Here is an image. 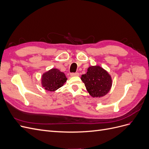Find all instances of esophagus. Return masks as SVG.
Masks as SVG:
<instances>
[{
  "instance_id": "esophagus-1",
  "label": "esophagus",
  "mask_w": 149,
  "mask_h": 149,
  "mask_svg": "<svg viewBox=\"0 0 149 149\" xmlns=\"http://www.w3.org/2000/svg\"><path fill=\"white\" fill-rule=\"evenodd\" d=\"M71 76H79V74L78 73H71L70 74Z\"/></svg>"
}]
</instances>
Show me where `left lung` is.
Instances as JSON below:
<instances>
[{"label": "left lung", "mask_w": 149, "mask_h": 149, "mask_svg": "<svg viewBox=\"0 0 149 149\" xmlns=\"http://www.w3.org/2000/svg\"><path fill=\"white\" fill-rule=\"evenodd\" d=\"M88 92L93 97H101L109 91L112 79L107 72L99 66L88 68L86 74L81 78Z\"/></svg>", "instance_id": "8db88e82"}]
</instances>
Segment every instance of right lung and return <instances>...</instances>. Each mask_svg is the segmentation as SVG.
Instances as JSON below:
<instances>
[{
    "mask_svg": "<svg viewBox=\"0 0 149 149\" xmlns=\"http://www.w3.org/2000/svg\"><path fill=\"white\" fill-rule=\"evenodd\" d=\"M66 80V76L63 72L53 68L43 74L42 84L47 91H54L63 86Z\"/></svg>",
    "mask_w": 149,
    "mask_h": 149,
    "instance_id": "obj_1",
    "label": "right lung"
}]
</instances>
